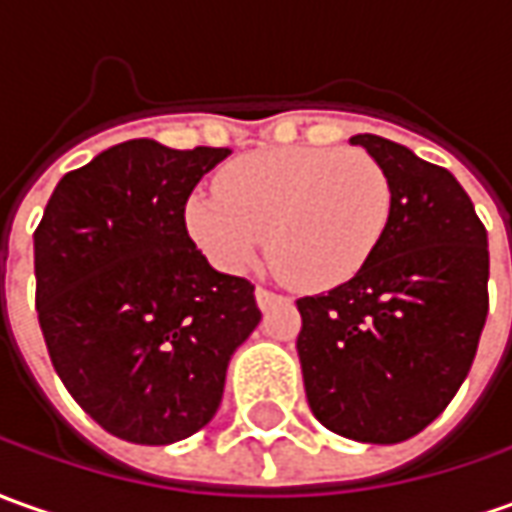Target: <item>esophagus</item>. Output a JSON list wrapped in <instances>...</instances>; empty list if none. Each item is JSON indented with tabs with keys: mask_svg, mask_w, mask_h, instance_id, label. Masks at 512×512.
Segmentation results:
<instances>
[{
	"mask_svg": "<svg viewBox=\"0 0 512 512\" xmlns=\"http://www.w3.org/2000/svg\"><path fill=\"white\" fill-rule=\"evenodd\" d=\"M255 300H257V308H260V311H266V308H271L274 302H280L283 297H280V294H274V291H269V288H257Z\"/></svg>",
	"mask_w": 512,
	"mask_h": 512,
	"instance_id": "obj_1",
	"label": "esophagus"
}]
</instances>
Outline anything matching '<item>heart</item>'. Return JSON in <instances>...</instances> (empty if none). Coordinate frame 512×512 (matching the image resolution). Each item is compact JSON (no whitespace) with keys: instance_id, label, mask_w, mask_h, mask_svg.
<instances>
[{"instance_id":"heart-1","label":"heart","mask_w":512,"mask_h":512,"mask_svg":"<svg viewBox=\"0 0 512 512\" xmlns=\"http://www.w3.org/2000/svg\"><path fill=\"white\" fill-rule=\"evenodd\" d=\"M392 218V182L356 148H269L218 173V193L184 201L190 241L212 266L243 271L263 238L285 283L333 288L370 263Z\"/></svg>"}]
</instances>
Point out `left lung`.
I'll return each mask as SVG.
<instances>
[{"label":"left lung","instance_id":"left-lung-1","mask_svg":"<svg viewBox=\"0 0 512 512\" xmlns=\"http://www.w3.org/2000/svg\"><path fill=\"white\" fill-rule=\"evenodd\" d=\"M392 182L370 263L297 300L305 395L325 429L358 443L415 437L462 387L488 319V232L462 184L406 145L356 134Z\"/></svg>","mask_w":512,"mask_h":512}]
</instances>
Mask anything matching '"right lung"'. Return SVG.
<instances>
[{"label":"right lung","instance_id":"right-lung-1","mask_svg":"<svg viewBox=\"0 0 512 512\" xmlns=\"http://www.w3.org/2000/svg\"><path fill=\"white\" fill-rule=\"evenodd\" d=\"M229 148L128 139L66 173L33 235L52 367L103 429L168 446L204 429L232 353L260 322L255 285L190 241L184 201Z\"/></svg>","mask_w":512,"mask_h":512}]
</instances>
